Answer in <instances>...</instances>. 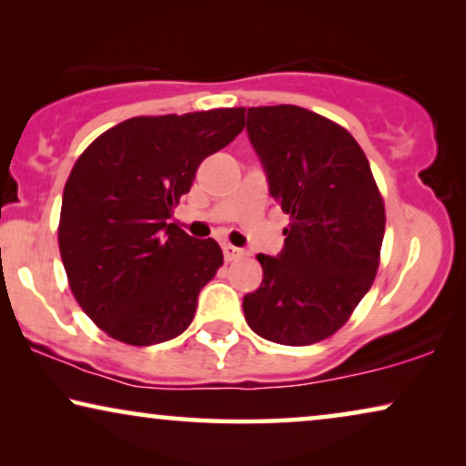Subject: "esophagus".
<instances>
[{
  "instance_id": "esophagus-1",
  "label": "esophagus",
  "mask_w": 466,
  "mask_h": 466,
  "mask_svg": "<svg viewBox=\"0 0 466 466\" xmlns=\"http://www.w3.org/2000/svg\"><path fill=\"white\" fill-rule=\"evenodd\" d=\"M222 252H225V260H228V263H231V260H238V258L244 257V250H239V248H235L231 244L222 246Z\"/></svg>"
}]
</instances>
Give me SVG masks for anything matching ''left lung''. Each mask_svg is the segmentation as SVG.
Segmentation results:
<instances>
[{
    "label": "left lung",
    "mask_w": 466,
    "mask_h": 466,
    "mask_svg": "<svg viewBox=\"0 0 466 466\" xmlns=\"http://www.w3.org/2000/svg\"><path fill=\"white\" fill-rule=\"evenodd\" d=\"M246 131L269 195L290 216L263 282L244 297L254 333L282 346L327 339L371 289L386 228L365 152L333 120L299 106L248 107Z\"/></svg>",
    "instance_id": "obj_1"
}]
</instances>
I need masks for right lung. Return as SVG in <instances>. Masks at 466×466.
<instances>
[{"instance_id":"right-lung-1","label":"right lung","mask_w":466,"mask_h":466,"mask_svg":"<svg viewBox=\"0 0 466 466\" xmlns=\"http://www.w3.org/2000/svg\"><path fill=\"white\" fill-rule=\"evenodd\" d=\"M244 118V107L136 116L76 161L63 190L61 260L76 301L114 339L155 346L193 322L222 250L169 218L203 158L231 144Z\"/></svg>"}]
</instances>
